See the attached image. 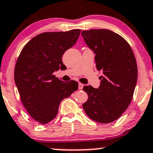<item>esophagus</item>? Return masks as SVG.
I'll return each instance as SVG.
<instances>
[{
	"label": "esophagus",
	"mask_w": 153,
	"mask_h": 153,
	"mask_svg": "<svg viewBox=\"0 0 153 153\" xmlns=\"http://www.w3.org/2000/svg\"><path fill=\"white\" fill-rule=\"evenodd\" d=\"M83 88V84H82V83H79V84H78V88H79L80 90H82Z\"/></svg>",
	"instance_id": "obj_1"
}]
</instances>
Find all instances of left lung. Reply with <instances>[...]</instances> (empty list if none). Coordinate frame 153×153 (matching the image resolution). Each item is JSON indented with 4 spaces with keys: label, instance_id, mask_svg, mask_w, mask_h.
<instances>
[{
    "label": "left lung",
    "instance_id": "8db88e82",
    "mask_svg": "<svg viewBox=\"0 0 153 153\" xmlns=\"http://www.w3.org/2000/svg\"><path fill=\"white\" fill-rule=\"evenodd\" d=\"M81 35L95 53L97 70L103 73L99 88L83 87L88 99L83 107L92 120L111 123L121 116L133 98L138 76L135 56L127 41L111 30H83Z\"/></svg>",
    "mask_w": 153,
    "mask_h": 153
}]
</instances>
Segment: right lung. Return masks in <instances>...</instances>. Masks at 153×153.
I'll return each instance as SVG.
<instances>
[{
  "label": "right lung",
  "mask_w": 153,
  "mask_h": 153,
  "mask_svg": "<svg viewBox=\"0 0 153 153\" xmlns=\"http://www.w3.org/2000/svg\"><path fill=\"white\" fill-rule=\"evenodd\" d=\"M80 33V30L41 33L20 53L15 66V83L27 111L42 124L51 121L61 102L78 89V82L64 83L53 73L66 68L62 58L75 44Z\"/></svg>",
  "instance_id": "right-lung-1"
}]
</instances>
